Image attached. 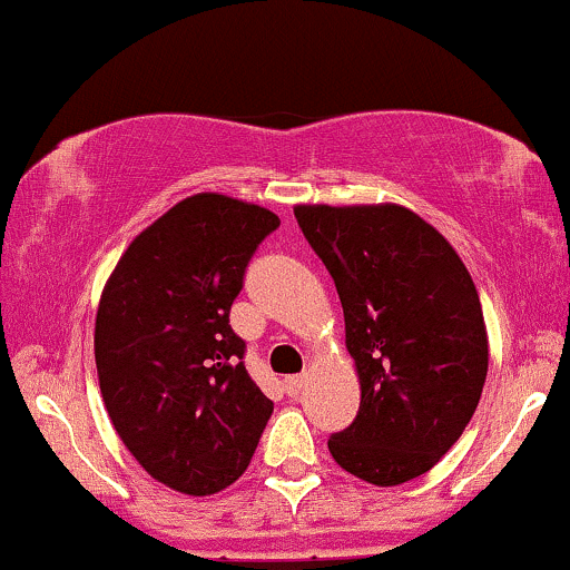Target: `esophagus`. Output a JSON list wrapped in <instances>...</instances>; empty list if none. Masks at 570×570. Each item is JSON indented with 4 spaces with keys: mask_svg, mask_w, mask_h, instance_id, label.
Masks as SVG:
<instances>
[{
    "mask_svg": "<svg viewBox=\"0 0 570 570\" xmlns=\"http://www.w3.org/2000/svg\"><path fill=\"white\" fill-rule=\"evenodd\" d=\"M285 393L291 395V399H298L302 395V390L306 385V376L304 374H293V376H285Z\"/></svg>",
    "mask_w": 570,
    "mask_h": 570,
    "instance_id": "obj_1",
    "label": "esophagus"
}]
</instances>
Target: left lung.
I'll list each match as a JSON object with an SVG mask.
<instances>
[{
  "label": "left lung",
  "instance_id": "obj_1",
  "mask_svg": "<svg viewBox=\"0 0 570 570\" xmlns=\"http://www.w3.org/2000/svg\"><path fill=\"white\" fill-rule=\"evenodd\" d=\"M293 213L334 277L361 380V409L328 439L331 455L380 488L423 476L471 423L488 376L474 279L450 242L399 204Z\"/></svg>",
  "mask_w": 570,
  "mask_h": 570
}]
</instances>
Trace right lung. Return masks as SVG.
<instances>
[{
    "label": "right lung",
    "mask_w": 570,
    "mask_h": 570,
    "mask_svg": "<svg viewBox=\"0 0 570 570\" xmlns=\"http://www.w3.org/2000/svg\"><path fill=\"white\" fill-rule=\"evenodd\" d=\"M277 226L258 204L196 194L131 242L101 293L94 355L107 414L147 474L185 495L245 474L274 412L228 315Z\"/></svg>",
    "instance_id": "1"
}]
</instances>
